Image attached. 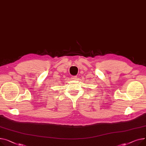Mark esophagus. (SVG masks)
Instances as JSON below:
<instances>
[{"mask_svg": "<svg viewBox=\"0 0 146 146\" xmlns=\"http://www.w3.org/2000/svg\"><path fill=\"white\" fill-rule=\"evenodd\" d=\"M76 79H77L76 76H73L72 78V80H76Z\"/></svg>", "mask_w": 146, "mask_h": 146, "instance_id": "esophagus-1", "label": "esophagus"}]
</instances>
